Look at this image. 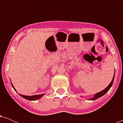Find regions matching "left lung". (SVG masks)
Segmentation results:
<instances>
[{"instance_id":"1","label":"left lung","mask_w":123,"mask_h":123,"mask_svg":"<svg viewBox=\"0 0 123 123\" xmlns=\"http://www.w3.org/2000/svg\"><path fill=\"white\" fill-rule=\"evenodd\" d=\"M115 72H114V75L113 78H112V80H111V82L108 85V86H107L106 88L104 89V90L101 91V92H98V93H96L95 96H94V97H92V98H90V99H89V100H96V99H97L98 98H100V97L104 95L106 93H107V92H108V91L110 90L111 87L112 86V83H113V82H114V77H115Z\"/></svg>"}]
</instances>
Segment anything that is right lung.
Wrapping results in <instances>:
<instances>
[{
    "label": "right lung",
    "instance_id": "add662e5",
    "mask_svg": "<svg viewBox=\"0 0 123 123\" xmlns=\"http://www.w3.org/2000/svg\"><path fill=\"white\" fill-rule=\"evenodd\" d=\"M12 86L13 87V88H14V90L16 91V89L13 86L12 83H11ZM19 95L21 96V97H22L23 98H24L26 100H30V101H34V100H37L38 99H40L41 97L43 96L44 95V94H40V95H33V96H26V95H21V94H19Z\"/></svg>",
    "mask_w": 123,
    "mask_h": 123
}]
</instances>
